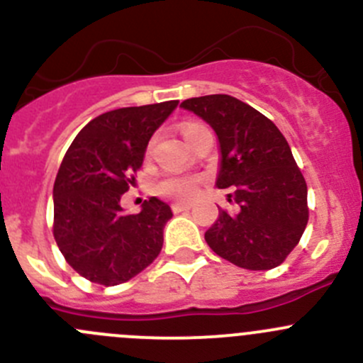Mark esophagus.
<instances>
[{"label": "esophagus", "mask_w": 363, "mask_h": 363, "mask_svg": "<svg viewBox=\"0 0 363 363\" xmlns=\"http://www.w3.org/2000/svg\"><path fill=\"white\" fill-rule=\"evenodd\" d=\"M191 208V205H184V203H174L172 205V211L175 212V214H179V212H186Z\"/></svg>", "instance_id": "1"}]
</instances>
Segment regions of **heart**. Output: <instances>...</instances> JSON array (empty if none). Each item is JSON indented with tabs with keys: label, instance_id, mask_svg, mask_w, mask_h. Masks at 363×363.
Returning <instances> with one entry per match:
<instances>
[{
	"label": "heart",
	"instance_id": "obj_1",
	"mask_svg": "<svg viewBox=\"0 0 363 363\" xmlns=\"http://www.w3.org/2000/svg\"><path fill=\"white\" fill-rule=\"evenodd\" d=\"M199 128H202L200 123H186L182 126V137H184V140H188L191 137V133H195ZM152 144H155V138L149 142L147 152L152 149ZM156 189H158L161 196H167V199L177 200V202H191V200H195L199 196L200 189H202V177L200 175L167 177L158 182Z\"/></svg>",
	"mask_w": 363,
	"mask_h": 363
}]
</instances>
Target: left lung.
Returning <instances> with one entry per match:
<instances>
[{
	"label": "left lung",
	"instance_id": "left-lung-1",
	"mask_svg": "<svg viewBox=\"0 0 363 363\" xmlns=\"http://www.w3.org/2000/svg\"><path fill=\"white\" fill-rule=\"evenodd\" d=\"M202 117L219 142L216 186L230 188L239 212L219 211L205 242L221 258L247 270L281 265L298 244L307 219V184L276 124L251 105L208 94L181 104Z\"/></svg>",
	"mask_w": 363,
	"mask_h": 363
}]
</instances>
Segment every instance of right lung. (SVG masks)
<instances>
[{
    "label": "right lung",
    "mask_w": 363,
    "mask_h": 363,
    "mask_svg": "<svg viewBox=\"0 0 363 363\" xmlns=\"http://www.w3.org/2000/svg\"><path fill=\"white\" fill-rule=\"evenodd\" d=\"M179 101L124 107L86 124L65 155L54 182V239L73 270L104 286L126 283L163 247L172 211L151 196L126 214L121 196L144 163L152 133Z\"/></svg>",
    "instance_id": "add662e5"
}]
</instances>
